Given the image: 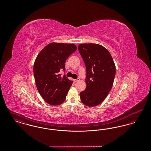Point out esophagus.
<instances>
[{"label":"esophagus","instance_id":"34e87169","mask_svg":"<svg viewBox=\"0 0 151 151\" xmlns=\"http://www.w3.org/2000/svg\"><path fill=\"white\" fill-rule=\"evenodd\" d=\"M80 80V79H73V81L75 82V83H76V82H78V81Z\"/></svg>","mask_w":151,"mask_h":151}]
</instances>
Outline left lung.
I'll use <instances>...</instances> for the list:
<instances>
[{
    "label": "left lung",
    "mask_w": 151,
    "mask_h": 151,
    "mask_svg": "<svg viewBox=\"0 0 151 151\" xmlns=\"http://www.w3.org/2000/svg\"><path fill=\"white\" fill-rule=\"evenodd\" d=\"M79 52L86 67V89L80 92L81 102L88 106L99 105L110 92L115 78V65L109 51L95 43H82Z\"/></svg>",
    "instance_id": "8db88e82"
}]
</instances>
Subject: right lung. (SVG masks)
Returning a JSON list of instances; mask_svg holds the SVG:
<instances>
[{"instance_id": "right-lung-1", "label": "right lung", "mask_w": 151, "mask_h": 151, "mask_svg": "<svg viewBox=\"0 0 151 151\" xmlns=\"http://www.w3.org/2000/svg\"><path fill=\"white\" fill-rule=\"evenodd\" d=\"M77 49L75 44L52 43L46 46L36 58L33 66L38 91L51 105L62 104L73 81L59 72L65 71L66 59Z\"/></svg>"}]
</instances>
